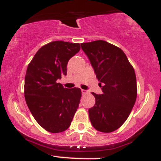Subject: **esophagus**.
<instances>
[{"label": "esophagus", "mask_w": 161, "mask_h": 161, "mask_svg": "<svg viewBox=\"0 0 161 161\" xmlns=\"http://www.w3.org/2000/svg\"><path fill=\"white\" fill-rule=\"evenodd\" d=\"M82 95H86V94H88V91H86V90H84V89H82Z\"/></svg>", "instance_id": "obj_1"}]
</instances>
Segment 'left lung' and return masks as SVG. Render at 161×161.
<instances>
[{"label":"left lung","instance_id":"1","mask_svg":"<svg viewBox=\"0 0 161 161\" xmlns=\"http://www.w3.org/2000/svg\"><path fill=\"white\" fill-rule=\"evenodd\" d=\"M93 66L103 93L95 96V104L88 110L92 125L101 132L119 129L132 111L137 84L134 68L119 47L102 40L81 44Z\"/></svg>","mask_w":161,"mask_h":161}]
</instances>
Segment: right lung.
Segmentation results:
<instances>
[{
    "label": "right lung",
    "instance_id": "1",
    "mask_svg": "<svg viewBox=\"0 0 161 161\" xmlns=\"http://www.w3.org/2000/svg\"><path fill=\"white\" fill-rule=\"evenodd\" d=\"M79 50V43L51 42L42 46L28 65L25 101L37 123L47 132L66 130L79 108L80 88H64L57 80L66 75L68 61Z\"/></svg>",
    "mask_w": 161,
    "mask_h": 161
}]
</instances>
